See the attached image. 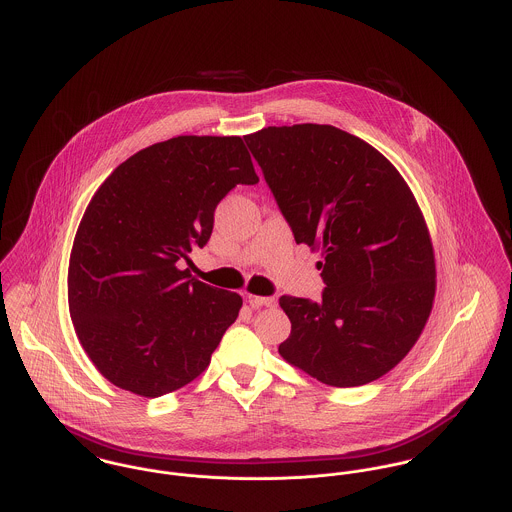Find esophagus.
I'll return each instance as SVG.
<instances>
[{
  "label": "esophagus",
  "mask_w": 512,
  "mask_h": 512,
  "mask_svg": "<svg viewBox=\"0 0 512 512\" xmlns=\"http://www.w3.org/2000/svg\"><path fill=\"white\" fill-rule=\"evenodd\" d=\"M248 303H250L254 309H260V307H272V305H276V297H260V295H248Z\"/></svg>",
  "instance_id": "34e87169"
}]
</instances>
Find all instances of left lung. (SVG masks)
Masks as SVG:
<instances>
[{
	"label": "left lung",
	"mask_w": 512,
	"mask_h": 512,
	"mask_svg": "<svg viewBox=\"0 0 512 512\" xmlns=\"http://www.w3.org/2000/svg\"><path fill=\"white\" fill-rule=\"evenodd\" d=\"M297 244L319 248V301L282 295L292 321L280 355L323 384L349 388L398 365L436 293L420 207L394 165L335 126H270L244 136Z\"/></svg>",
	"instance_id": "left-lung-1"
}]
</instances>
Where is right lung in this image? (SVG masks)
Returning <instances> with one entry per match:
<instances>
[{"label": "right lung", "instance_id": "1", "mask_svg": "<svg viewBox=\"0 0 512 512\" xmlns=\"http://www.w3.org/2000/svg\"><path fill=\"white\" fill-rule=\"evenodd\" d=\"M256 183L242 138L179 136L138 151L100 185L74 236L69 311L112 384L157 398L209 366L242 297L179 266L209 242L220 201Z\"/></svg>", "mask_w": 512, "mask_h": 512}]
</instances>
